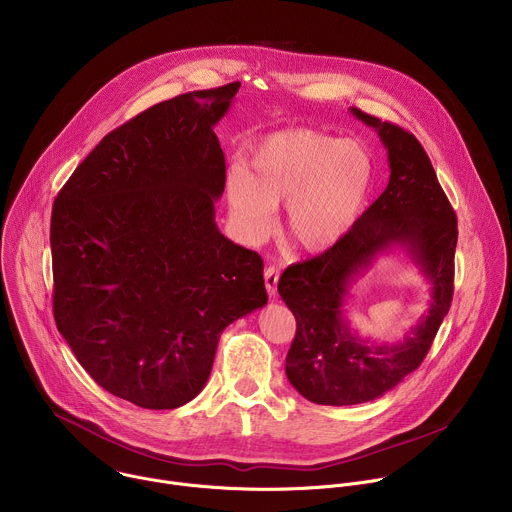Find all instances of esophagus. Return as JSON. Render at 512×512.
Returning <instances> with one entry per match:
<instances>
[{
    "label": "esophagus",
    "mask_w": 512,
    "mask_h": 512,
    "mask_svg": "<svg viewBox=\"0 0 512 512\" xmlns=\"http://www.w3.org/2000/svg\"><path fill=\"white\" fill-rule=\"evenodd\" d=\"M278 276H280V270L276 266H268L264 270V282H266V290H268L270 298H274L278 292Z\"/></svg>",
    "instance_id": "1"
}]
</instances>
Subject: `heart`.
<instances>
[{
    "instance_id": "obj_1",
    "label": "heart",
    "mask_w": 512,
    "mask_h": 512,
    "mask_svg": "<svg viewBox=\"0 0 512 512\" xmlns=\"http://www.w3.org/2000/svg\"><path fill=\"white\" fill-rule=\"evenodd\" d=\"M248 166L226 174V198L240 234L262 240L276 222V204L286 200L288 232L308 252L338 244L354 228L374 184V162L360 142L312 130L264 138Z\"/></svg>"
}]
</instances>
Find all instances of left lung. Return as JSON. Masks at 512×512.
Segmentation results:
<instances>
[{
  "label": "left lung",
  "instance_id": "left-lung-1",
  "mask_svg": "<svg viewBox=\"0 0 512 512\" xmlns=\"http://www.w3.org/2000/svg\"><path fill=\"white\" fill-rule=\"evenodd\" d=\"M388 152L390 180L332 248L284 270L278 292L296 318L286 356L290 384L314 404L370 402L424 360L454 292L456 214L420 142L400 126L350 108ZM402 247L431 282V306L398 345H368L343 318L351 282L378 253Z\"/></svg>",
  "mask_w": 512,
  "mask_h": 512
}]
</instances>
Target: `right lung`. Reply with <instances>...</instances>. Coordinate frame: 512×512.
I'll use <instances>...</instances> for the list:
<instances>
[{
	"label": "right lung",
	"mask_w": 512,
	"mask_h": 512,
	"mask_svg": "<svg viewBox=\"0 0 512 512\" xmlns=\"http://www.w3.org/2000/svg\"><path fill=\"white\" fill-rule=\"evenodd\" d=\"M238 88L188 92L138 114L54 202L56 326L102 388L142 408L198 396L222 330L268 302L262 258L214 222L226 184L214 126Z\"/></svg>",
	"instance_id": "right-lung-1"
}]
</instances>
